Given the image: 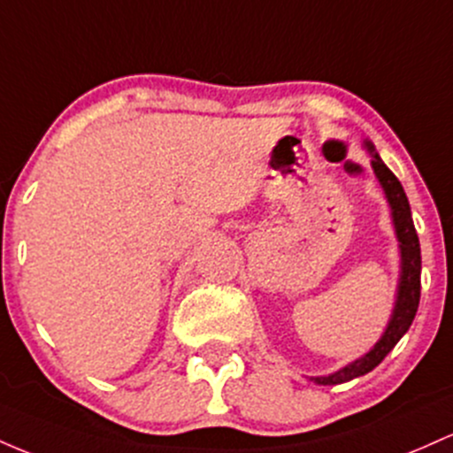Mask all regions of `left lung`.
<instances>
[{
    "label": "left lung",
    "mask_w": 453,
    "mask_h": 453,
    "mask_svg": "<svg viewBox=\"0 0 453 453\" xmlns=\"http://www.w3.org/2000/svg\"><path fill=\"white\" fill-rule=\"evenodd\" d=\"M365 147L372 154V169L377 175L379 184L383 186L385 196L391 207V220H394L395 237L400 243V282L398 295H395V306L391 312V319L385 327L383 336L364 357L355 359L353 364L344 365L338 372L329 374V377H314L312 380L319 385H338L347 383L350 379H357L362 374H368L377 365L388 357L391 349L398 344V340L409 332L411 323H413L415 314H418L419 295H421V250H419V237L415 231L413 218H411L409 199L404 195V188L398 181V177L391 173L380 156L374 151V145L365 141Z\"/></svg>",
    "instance_id": "obj_1"
}]
</instances>
